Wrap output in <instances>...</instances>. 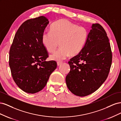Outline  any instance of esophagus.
<instances>
[{
	"instance_id": "1",
	"label": "esophagus",
	"mask_w": 121,
	"mask_h": 121,
	"mask_svg": "<svg viewBox=\"0 0 121 121\" xmlns=\"http://www.w3.org/2000/svg\"><path fill=\"white\" fill-rule=\"evenodd\" d=\"M62 64H63V63H62V62H60V61L57 62V66H60V65Z\"/></svg>"
}]
</instances>
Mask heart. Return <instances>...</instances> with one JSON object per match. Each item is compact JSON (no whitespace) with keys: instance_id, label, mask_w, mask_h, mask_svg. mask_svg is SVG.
<instances>
[{"instance_id":"b5f03b06","label":"heart","mask_w":121,"mask_h":121,"mask_svg":"<svg viewBox=\"0 0 121 121\" xmlns=\"http://www.w3.org/2000/svg\"><path fill=\"white\" fill-rule=\"evenodd\" d=\"M88 37L86 28L65 19L54 23L50 32H44L41 41L45 49L50 52H54L60 43V48L50 55V59L56 61L63 60L71 54H78L84 48Z\"/></svg>"}]
</instances>
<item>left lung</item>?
I'll use <instances>...</instances> for the list:
<instances>
[{
    "mask_svg": "<svg viewBox=\"0 0 121 121\" xmlns=\"http://www.w3.org/2000/svg\"><path fill=\"white\" fill-rule=\"evenodd\" d=\"M112 61L107 33L100 24H93L84 48L68 62L71 69L65 78L68 89L81 97L95 92L107 79Z\"/></svg>",
    "mask_w": 121,
    "mask_h": 121,
    "instance_id": "1",
    "label": "left lung"
}]
</instances>
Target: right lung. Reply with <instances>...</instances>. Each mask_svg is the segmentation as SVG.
Instances as JSON below:
<instances>
[{"instance_id":"obj_1","label":"right lung","mask_w":121,"mask_h":121,"mask_svg":"<svg viewBox=\"0 0 121 121\" xmlns=\"http://www.w3.org/2000/svg\"><path fill=\"white\" fill-rule=\"evenodd\" d=\"M48 20L44 16L29 19L21 25L9 50V65L13 78L21 89L35 93L44 87L56 68V61H46L48 53L41 36Z\"/></svg>"}]
</instances>
